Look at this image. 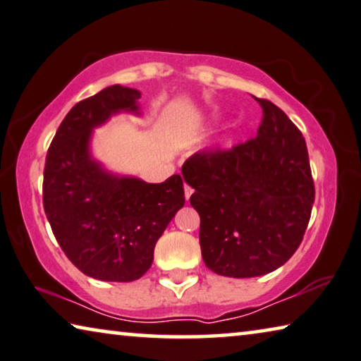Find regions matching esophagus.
<instances>
[{
  "label": "esophagus",
  "mask_w": 361,
  "mask_h": 361,
  "mask_svg": "<svg viewBox=\"0 0 361 361\" xmlns=\"http://www.w3.org/2000/svg\"><path fill=\"white\" fill-rule=\"evenodd\" d=\"M184 190H185V198H187V202H188V198H190V197H192V193H193V188H192L190 185H187V184H185Z\"/></svg>",
  "instance_id": "1"
}]
</instances>
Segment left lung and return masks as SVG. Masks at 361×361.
I'll use <instances>...</instances> for the list:
<instances>
[{"instance_id":"left-lung-1","label":"left lung","mask_w":361,"mask_h":361,"mask_svg":"<svg viewBox=\"0 0 361 361\" xmlns=\"http://www.w3.org/2000/svg\"><path fill=\"white\" fill-rule=\"evenodd\" d=\"M257 137L229 149L208 148L182 166L195 192L204 264L227 277L268 274L300 245L314 202L302 132L269 99Z\"/></svg>"}]
</instances>
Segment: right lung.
<instances>
[{
	"instance_id": "add662e5",
	"label": "right lung",
	"mask_w": 361,
	"mask_h": 361,
	"mask_svg": "<svg viewBox=\"0 0 361 361\" xmlns=\"http://www.w3.org/2000/svg\"><path fill=\"white\" fill-rule=\"evenodd\" d=\"M134 88L113 85L82 99L63 119L48 148L43 208L59 247L82 273L130 282L147 273L169 221L184 207L179 174L161 184L116 177L92 161L93 127L121 109L137 111Z\"/></svg>"
}]
</instances>
